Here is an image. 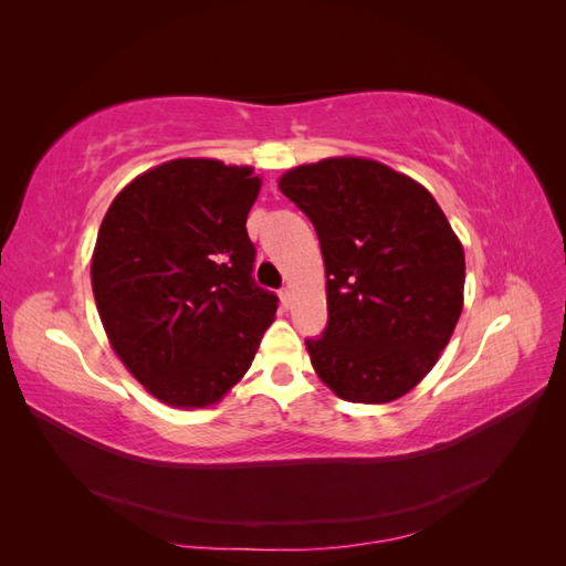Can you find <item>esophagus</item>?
Listing matches in <instances>:
<instances>
[{
  "mask_svg": "<svg viewBox=\"0 0 566 566\" xmlns=\"http://www.w3.org/2000/svg\"><path fill=\"white\" fill-rule=\"evenodd\" d=\"M279 295H281L283 306H287V302H290V287H287V285H285V287H281V290H279Z\"/></svg>",
  "mask_w": 566,
  "mask_h": 566,
  "instance_id": "obj_1",
  "label": "esophagus"
}]
</instances>
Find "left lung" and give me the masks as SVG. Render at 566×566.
Returning <instances> with one entry per match:
<instances>
[{
  "label": "left lung",
  "mask_w": 566,
  "mask_h": 566,
  "mask_svg": "<svg viewBox=\"0 0 566 566\" xmlns=\"http://www.w3.org/2000/svg\"><path fill=\"white\" fill-rule=\"evenodd\" d=\"M281 191L316 229L328 325L306 337L339 399L387 403L437 364L462 312L465 254L430 191L364 158L290 169Z\"/></svg>",
  "instance_id": "1"
}]
</instances>
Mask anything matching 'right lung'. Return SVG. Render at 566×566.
Returning <instances> with one entry per match:
<instances>
[{
    "label": "right lung",
    "instance_id": "obj_1",
    "mask_svg": "<svg viewBox=\"0 0 566 566\" xmlns=\"http://www.w3.org/2000/svg\"><path fill=\"white\" fill-rule=\"evenodd\" d=\"M250 167L169 160L117 193L92 287L115 354L153 397L200 408L243 378L279 310L254 283Z\"/></svg>",
    "mask_w": 566,
    "mask_h": 566
}]
</instances>
